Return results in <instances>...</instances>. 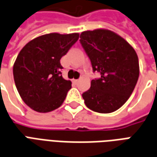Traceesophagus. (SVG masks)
Here are the masks:
<instances>
[{
	"mask_svg": "<svg viewBox=\"0 0 157 157\" xmlns=\"http://www.w3.org/2000/svg\"><path fill=\"white\" fill-rule=\"evenodd\" d=\"M78 81H79V79H74V83H78Z\"/></svg>",
	"mask_w": 157,
	"mask_h": 157,
	"instance_id": "1",
	"label": "esophagus"
}]
</instances>
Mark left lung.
Returning a JSON list of instances; mask_svg holds the SVG:
<instances>
[{"label": "left lung", "mask_w": 157, "mask_h": 157, "mask_svg": "<svg viewBox=\"0 0 157 157\" xmlns=\"http://www.w3.org/2000/svg\"><path fill=\"white\" fill-rule=\"evenodd\" d=\"M79 41L94 72L101 74L91 81L90 90L82 94L85 105L102 114L117 110L136 85L140 74L136 52L123 37L107 29L83 32Z\"/></svg>", "instance_id": "obj_1"}]
</instances>
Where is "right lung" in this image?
<instances>
[{
    "label": "right lung",
    "mask_w": 157,
    "mask_h": 157,
    "mask_svg": "<svg viewBox=\"0 0 157 157\" xmlns=\"http://www.w3.org/2000/svg\"><path fill=\"white\" fill-rule=\"evenodd\" d=\"M78 33H49L27 42L13 65L16 87L24 103L47 113L59 108L71 89L64 79L60 59L78 39Z\"/></svg>",
    "instance_id": "add662e5"
}]
</instances>
